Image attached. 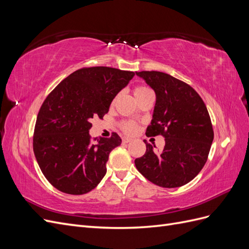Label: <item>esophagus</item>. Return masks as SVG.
<instances>
[{"mask_svg":"<svg viewBox=\"0 0 249 249\" xmlns=\"http://www.w3.org/2000/svg\"><path fill=\"white\" fill-rule=\"evenodd\" d=\"M133 139L132 138H129V137H124L123 138V143H129L131 142Z\"/></svg>","mask_w":249,"mask_h":249,"instance_id":"esophagus-1","label":"esophagus"}]
</instances>
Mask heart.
I'll return each instance as SVG.
<instances>
[{
	"label": "heart",
	"mask_w": 249,
	"mask_h": 249,
	"mask_svg": "<svg viewBox=\"0 0 249 249\" xmlns=\"http://www.w3.org/2000/svg\"><path fill=\"white\" fill-rule=\"evenodd\" d=\"M147 90H149V89L145 86H137L134 89V95H135V97H136V96L142 94L143 92L147 91ZM120 127H122V130L126 134H135L138 130L137 124L134 122H124L120 124Z\"/></svg>",
	"instance_id": "1"
}]
</instances>
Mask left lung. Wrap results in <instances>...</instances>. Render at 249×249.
Wrapping results in <instances>:
<instances>
[{"instance_id": "left-lung-1", "label": "left lung", "mask_w": 249, "mask_h": 249, "mask_svg": "<svg viewBox=\"0 0 249 249\" xmlns=\"http://www.w3.org/2000/svg\"><path fill=\"white\" fill-rule=\"evenodd\" d=\"M156 93V105L146 136L162 135L160 153L147 143L146 152L135 160L149 182L163 188L189 183L205 166L214 139L212 123L199 94L185 82L161 71H136Z\"/></svg>"}]
</instances>
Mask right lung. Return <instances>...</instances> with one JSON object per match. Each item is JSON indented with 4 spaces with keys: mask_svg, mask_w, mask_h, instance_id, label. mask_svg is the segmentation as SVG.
Returning a JSON list of instances; mask_svg holds the SVG:
<instances>
[{
    "mask_svg": "<svg viewBox=\"0 0 249 249\" xmlns=\"http://www.w3.org/2000/svg\"><path fill=\"white\" fill-rule=\"evenodd\" d=\"M135 72L107 66L84 67L71 73L47 96L36 119L33 150L43 176L59 191L81 195L100 184L116 133L91 141L93 117L103 118L116 94ZM95 140V139H94Z\"/></svg>",
    "mask_w": 249,
    "mask_h": 249,
    "instance_id": "add662e5",
    "label": "right lung"
}]
</instances>
